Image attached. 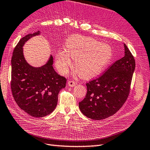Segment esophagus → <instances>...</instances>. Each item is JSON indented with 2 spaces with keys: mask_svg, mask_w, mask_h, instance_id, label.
Returning a JSON list of instances; mask_svg holds the SVG:
<instances>
[{
  "mask_svg": "<svg viewBox=\"0 0 150 150\" xmlns=\"http://www.w3.org/2000/svg\"><path fill=\"white\" fill-rule=\"evenodd\" d=\"M75 84H76V83L74 81H73V80H69V81L68 82V85L71 87H74L75 86Z\"/></svg>",
  "mask_w": 150,
  "mask_h": 150,
  "instance_id": "34e87169",
  "label": "esophagus"
}]
</instances>
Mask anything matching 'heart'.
Listing matches in <instances>:
<instances>
[{"instance_id": "1", "label": "heart", "mask_w": 150, "mask_h": 150, "mask_svg": "<svg viewBox=\"0 0 150 150\" xmlns=\"http://www.w3.org/2000/svg\"><path fill=\"white\" fill-rule=\"evenodd\" d=\"M113 57V50L105 43L93 38L75 35L66 42V51H59L56 56V66L65 74L75 60V70L80 77L89 79L104 70Z\"/></svg>"}]
</instances>
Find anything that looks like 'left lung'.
Masks as SVG:
<instances>
[{
    "label": "left lung",
    "instance_id": "1",
    "mask_svg": "<svg viewBox=\"0 0 150 150\" xmlns=\"http://www.w3.org/2000/svg\"><path fill=\"white\" fill-rule=\"evenodd\" d=\"M124 46V56L101 76L86 83V98L79 106L87 117L98 120L108 118L120 110L127 99L136 63L127 45Z\"/></svg>",
    "mask_w": 150,
    "mask_h": 150
}]
</instances>
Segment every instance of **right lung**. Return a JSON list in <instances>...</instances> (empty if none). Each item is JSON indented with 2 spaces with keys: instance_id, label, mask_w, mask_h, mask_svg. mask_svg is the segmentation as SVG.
I'll return each instance as SVG.
<instances>
[{
  "instance_id": "right-lung-1",
  "label": "right lung",
  "mask_w": 150,
  "mask_h": 150,
  "mask_svg": "<svg viewBox=\"0 0 150 150\" xmlns=\"http://www.w3.org/2000/svg\"><path fill=\"white\" fill-rule=\"evenodd\" d=\"M40 31L21 38L15 47L11 59V91L20 108L34 117L51 113L57 104L59 91L66 87L67 79L58 75L52 67L53 57L43 66L32 67L23 54L24 44Z\"/></svg>"
}]
</instances>
